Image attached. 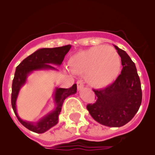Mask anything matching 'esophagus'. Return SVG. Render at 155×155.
I'll list each match as a JSON object with an SVG mask.
<instances>
[{
  "instance_id": "esophagus-1",
  "label": "esophagus",
  "mask_w": 155,
  "mask_h": 155,
  "mask_svg": "<svg viewBox=\"0 0 155 155\" xmlns=\"http://www.w3.org/2000/svg\"><path fill=\"white\" fill-rule=\"evenodd\" d=\"M76 84H77V88L79 91H81L82 89H83L84 87V85H83V82H82L81 80H78L77 82H76Z\"/></svg>"
}]
</instances>
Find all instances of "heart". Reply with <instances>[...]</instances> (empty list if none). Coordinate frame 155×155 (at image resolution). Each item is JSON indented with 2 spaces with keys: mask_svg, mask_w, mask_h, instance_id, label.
Returning <instances> with one entry per match:
<instances>
[{
  "mask_svg": "<svg viewBox=\"0 0 155 155\" xmlns=\"http://www.w3.org/2000/svg\"><path fill=\"white\" fill-rule=\"evenodd\" d=\"M70 70L85 75L91 86L102 88L110 85L119 75L121 61L116 50L111 46H94L79 51L69 59Z\"/></svg>",
  "mask_w": 155,
  "mask_h": 155,
  "instance_id": "b5f03b06",
  "label": "heart"
}]
</instances>
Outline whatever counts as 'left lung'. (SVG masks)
<instances>
[{
	"mask_svg": "<svg viewBox=\"0 0 155 155\" xmlns=\"http://www.w3.org/2000/svg\"><path fill=\"white\" fill-rule=\"evenodd\" d=\"M114 46L121 58V73L112 85L94 90L97 101L87 104V109L100 124L119 127L129 122L138 112L142 103V89L135 64L125 51Z\"/></svg>",
	"mask_w": 155,
	"mask_h": 155,
	"instance_id": "1",
	"label": "left lung"
}]
</instances>
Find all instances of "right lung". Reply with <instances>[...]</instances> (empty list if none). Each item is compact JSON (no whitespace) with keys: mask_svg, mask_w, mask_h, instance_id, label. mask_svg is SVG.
Returning <instances> with one entry per match:
<instances>
[{"mask_svg":"<svg viewBox=\"0 0 155 155\" xmlns=\"http://www.w3.org/2000/svg\"><path fill=\"white\" fill-rule=\"evenodd\" d=\"M70 48V45H67L61 47L40 48L25 58L16 67L15 76L12 80L11 104L12 109L20 123L33 132L43 134L58 124V115L61 111L64 101L70 95L76 93L77 86L76 84H74L70 88L55 87L53 94L55 108L37 122L24 121L18 115L16 109V101L20 89L27 82L28 76L34 71L43 70H58L51 64L60 66Z\"/></svg>","mask_w":155,"mask_h":155,"instance_id":"obj_1","label":"right lung"}]
</instances>
